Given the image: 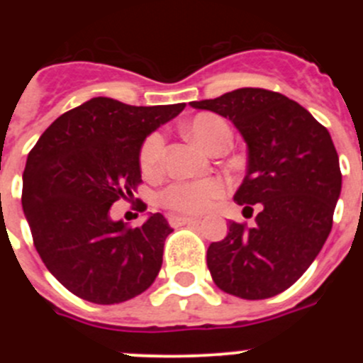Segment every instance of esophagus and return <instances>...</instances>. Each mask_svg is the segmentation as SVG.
<instances>
[{"label":"esophagus","mask_w":363,"mask_h":363,"mask_svg":"<svg viewBox=\"0 0 363 363\" xmlns=\"http://www.w3.org/2000/svg\"><path fill=\"white\" fill-rule=\"evenodd\" d=\"M168 223H170L172 226H181V225H191V223H200V219L189 218V216L170 214L168 216Z\"/></svg>","instance_id":"obj_1"}]
</instances>
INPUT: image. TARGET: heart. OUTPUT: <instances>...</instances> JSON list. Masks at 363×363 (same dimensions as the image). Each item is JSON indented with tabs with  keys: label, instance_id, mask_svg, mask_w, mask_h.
I'll use <instances>...</instances> for the list:
<instances>
[{
	"label": "heart",
	"instance_id": "heart-1",
	"mask_svg": "<svg viewBox=\"0 0 363 363\" xmlns=\"http://www.w3.org/2000/svg\"><path fill=\"white\" fill-rule=\"evenodd\" d=\"M188 135L207 151H212L226 138H232V128L225 117L212 112H202L193 117L186 126ZM164 138L161 133L149 135L140 147V170L144 175L158 174L163 167ZM228 186L223 179L212 177L203 181H175L160 193L163 207L186 214H202L219 199L226 195Z\"/></svg>",
	"mask_w": 363,
	"mask_h": 363
}]
</instances>
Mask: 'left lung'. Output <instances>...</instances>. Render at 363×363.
<instances>
[{
	"instance_id": "1",
	"label": "left lung",
	"mask_w": 363,
	"mask_h": 363,
	"mask_svg": "<svg viewBox=\"0 0 363 363\" xmlns=\"http://www.w3.org/2000/svg\"><path fill=\"white\" fill-rule=\"evenodd\" d=\"M191 107L228 117L247 142V174L233 200L258 205L256 225L230 221L207 250L225 294L262 300L288 290L323 247L342 174L330 133L302 105L276 91L242 87Z\"/></svg>"
}]
</instances>
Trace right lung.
<instances>
[{
    "label": "right lung",
    "mask_w": 363,
    "mask_h": 363,
    "mask_svg": "<svg viewBox=\"0 0 363 363\" xmlns=\"http://www.w3.org/2000/svg\"><path fill=\"white\" fill-rule=\"evenodd\" d=\"M184 107H135L98 96L57 117L29 151L23 207L33 244L73 295L108 306L155 283L172 232L164 216L133 228L108 214L142 184L144 138ZM145 208L142 203L140 212Z\"/></svg>",
    "instance_id": "right-lung-1"
}]
</instances>
